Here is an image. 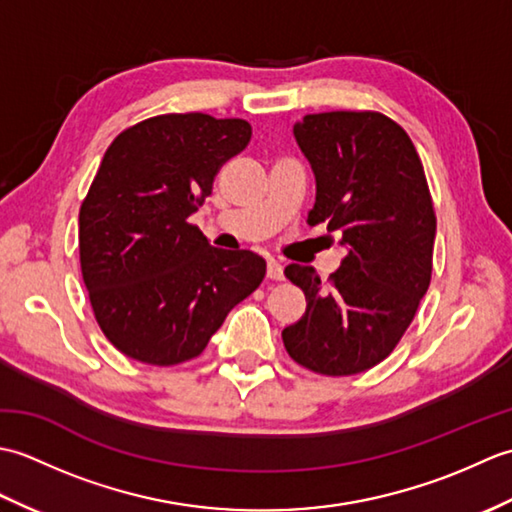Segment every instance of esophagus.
<instances>
[{"mask_svg":"<svg viewBox=\"0 0 512 512\" xmlns=\"http://www.w3.org/2000/svg\"><path fill=\"white\" fill-rule=\"evenodd\" d=\"M266 273H268V279H273V281L284 279V268H281V264L277 262V259H268Z\"/></svg>","mask_w":512,"mask_h":512,"instance_id":"34e87169","label":"esophagus"}]
</instances>
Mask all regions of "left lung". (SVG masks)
Here are the masks:
<instances>
[{
  "label": "left lung",
  "instance_id": "1",
  "mask_svg": "<svg viewBox=\"0 0 512 512\" xmlns=\"http://www.w3.org/2000/svg\"><path fill=\"white\" fill-rule=\"evenodd\" d=\"M295 138L317 178L308 224L341 233V268L284 275L306 314L281 332L290 358L323 376H354L396 350L431 284L436 211L411 138L380 112L308 114Z\"/></svg>",
  "mask_w": 512,
  "mask_h": 512
}]
</instances>
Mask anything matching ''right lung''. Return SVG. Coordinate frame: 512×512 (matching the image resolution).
I'll list each match as a JSON object with an SVG mask.
<instances>
[{
  "label": "right lung",
  "instance_id": "1",
  "mask_svg": "<svg viewBox=\"0 0 512 512\" xmlns=\"http://www.w3.org/2000/svg\"><path fill=\"white\" fill-rule=\"evenodd\" d=\"M250 136L242 118L160 114L107 147L79 211L81 273L99 328L134 361L169 367L200 356L264 281V257L215 248L189 224Z\"/></svg>",
  "mask_w": 512,
  "mask_h": 512
}]
</instances>
